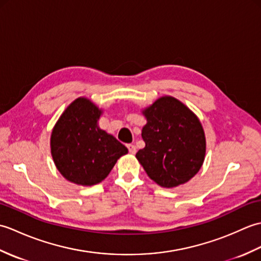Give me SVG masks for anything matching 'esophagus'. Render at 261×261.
<instances>
[{"mask_svg":"<svg viewBox=\"0 0 261 261\" xmlns=\"http://www.w3.org/2000/svg\"><path fill=\"white\" fill-rule=\"evenodd\" d=\"M126 147H127V149H129V152L130 153L135 154L137 152V148H136L135 145H132V143H129V145H126Z\"/></svg>","mask_w":261,"mask_h":261,"instance_id":"1","label":"esophagus"}]
</instances>
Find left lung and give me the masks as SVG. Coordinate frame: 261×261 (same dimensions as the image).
<instances>
[{"mask_svg": "<svg viewBox=\"0 0 261 261\" xmlns=\"http://www.w3.org/2000/svg\"><path fill=\"white\" fill-rule=\"evenodd\" d=\"M147 120L141 136L146 146L136 157L149 178L166 188L185 184L201 169L206 152L197 115L173 96L157 98L142 110Z\"/></svg>", "mask_w": 261, "mask_h": 261, "instance_id": "left-lung-1", "label": "left lung"}]
</instances>
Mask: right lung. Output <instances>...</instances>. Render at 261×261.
I'll use <instances>...</instances> for the list:
<instances>
[{
	"instance_id": "right-lung-1",
	"label": "right lung",
	"mask_w": 261,
	"mask_h": 261,
	"mask_svg": "<svg viewBox=\"0 0 261 261\" xmlns=\"http://www.w3.org/2000/svg\"><path fill=\"white\" fill-rule=\"evenodd\" d=\"M103 110L86 97L65 109L55 124L50 150L56 168L66 179L93 186L107 178L127 148L98 126Z\"/></svg>"
}]
</instances>
